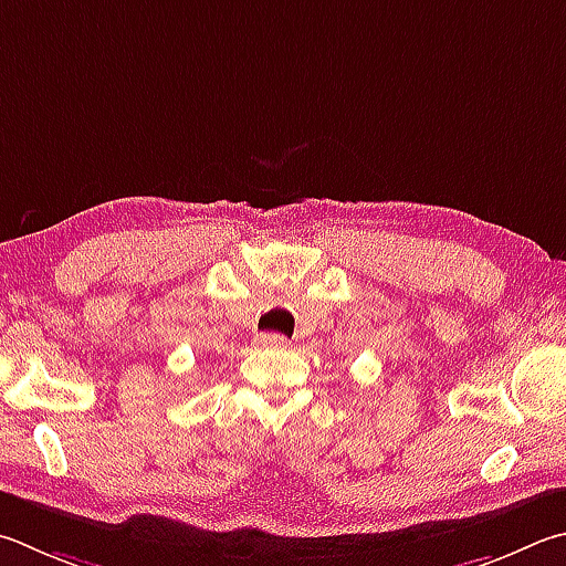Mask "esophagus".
<instances>
[{
	"instance_id": "34e87169",
	"label": "esophagus",
	"mask_w": 566,
	"mask_h": 566,
	"mask_svg": "<svg viewBox=\"0 0 566 566\" xmlns=\"http://www.w3.org/2000/svg\"><path fill=\"white\" fill-rule=\"evenodd\" d=\"M260 344L270 346V348H286V346H290V338L282 336V334H262Z\"/></svg>"
}]
</instances>
